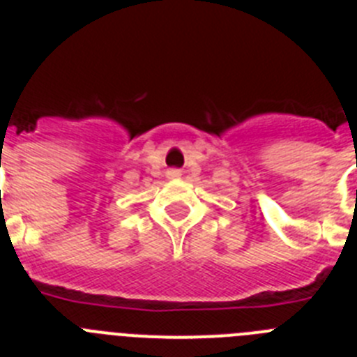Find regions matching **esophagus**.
Listing matches in <instances>:
<instances>
[{
	"label": "esophagus",
	"mask_w": 357,
	"mask_h": 357,
	"mask_svg": "<svg viewBox=\"0 0 357 357\" xmlns=\"http://www.w3.org/2000/svg\"><path fill=\"white\" fill-rule=\"evenodd\" d=\"M166 176H168V178H172V181H175V178H181L182 172L181 169H168V172H166Z\"/></svg>",
	"instance_id": "obj_1"
}]
</instances>
